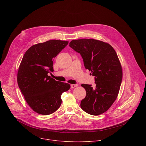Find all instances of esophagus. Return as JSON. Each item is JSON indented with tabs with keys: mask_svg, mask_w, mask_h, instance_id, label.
<instances>
[{
	"mask_svg": "<svg viewBox=\"0 0 146 146\" xmlns=\"http://www.w3.org/2000/svg\"><path fill=\"white\" fill-rule=\"evenodd\" d=\"M77 86H78L77 84H71L70 85V88H75V87H76Z\"/></svg>",
	"mask_w": 146,
	"mask_h": 146,
	"instance_id": "obj_1",
	"label": "esophagus"
}]
</instances>
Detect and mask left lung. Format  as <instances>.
<instances>
[{
    "label": "left lung",
    "mask_w": 146,
    "mask_h": 146,
    "mask_svg": "<svg viewBox=\"0 0 146 146\" xmlns=\"http://www.w3.org/2000/svg\"><path fill=\"white\" fill-rule=\"evenodd\" d=\"M69 46L81 55L86 69L95 76V87L82 84L86 96L81 108L93 115L106 111L118 96L122 79V70L117 54L111 46L95 39H78Z\"/></svg>",
    "instance_id": "1"
}]
</instances>
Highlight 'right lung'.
Returning a JSON list of instances; mask_svg holds the SVG:
<instances>
[{
  "label": "right lung",
  "instance_id": "right-lung-1",
  "mask_svg": "<svg viewBox=\"0 0 146 146\" xmlns=\"http://www.w3.org/2000/svg\"><path fill=\"white\" fill-rule=\"evenodd\" d=\"M69 41L51 40L31 46L25 53L19 66L17 82L29 107L36 113L49 115L60 107L62 94L70 84L57 81L48 76L53 72L54 58Z\"/></svg>",
  "mask_w": 146,
  "mask_h": 146
}]
</instances>
